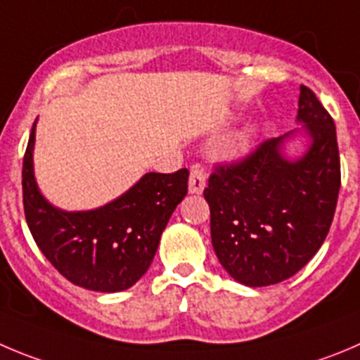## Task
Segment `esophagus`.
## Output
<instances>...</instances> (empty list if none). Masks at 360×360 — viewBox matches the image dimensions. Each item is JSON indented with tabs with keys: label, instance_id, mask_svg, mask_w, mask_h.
Wrapping results in <instances>:
<instances>
[{
	"label": "esophagus",
	"instance_id": "34e87169",
	"mask_svg": "<svg viewBox=\"0 0 360 360\" xmlns=\"http://www.w3.org/2000/svg\"><path fill=\"white\" fill-rule=\"evenodd\" d=\"M206 188V172L200 165H193L190 170V181H188V190L190 193H202Z\"/></svg>",
	"mask_w": 360,
	"mask_h": 360
}]
</instances>
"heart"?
Returning <instances> with one entry per match:
<instances>
[{
  "label": "heart",
  "instance_id": "obj_1",
  "mask_svg": "<svg viewBox=\"0 0 360 360\" xmlns=\"http://www.w3.org/2000/svg\"><path fill=\"white\" fill-rule=\"evenodd\" d=\"M254 134H256V129H254V127H247V129L240 134V147L247 149V147L250 146L252 139H254Z\"/></svg>",
  "mask_w": 360,
  "mask_h": 360
}]
</instances>
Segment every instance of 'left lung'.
Instances as JSON below:
<instances>
[{"label":"left lung","mask_w":360,"mask_h":360,"mask_svg":"<svg viewBox=\"0 0 360 360\" xmlns=\"http://www.w3.org/2000/svg\"><path fill=\"white\" fill-rule=\"evenodd\" d=\"M297 122L304 126L266 140L240 163L217 167L204 190L214 254L245 286L293 277L330 229L341 186L335 124L304 85ZM298 136L308 139V149L291 160L283 149Z\"/></svg>","instance_id":"1"}]
</instances>
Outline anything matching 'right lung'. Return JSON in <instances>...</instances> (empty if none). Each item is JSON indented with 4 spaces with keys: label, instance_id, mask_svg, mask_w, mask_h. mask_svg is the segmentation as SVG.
<instances>
[{
    "label": "right lung",
    "instance_id": "obj_1",
    "mask_svg": "<svg viewBox=\"0 0 360 360\" xmlns=\"http://www.w3.org/2000/svg\"><path fill=\"white\" fill-rule=\"evenodd\" d=\"M35 126L37 120L22 160V204L33 240L49 263L76 286L101 293L127 290L149 270L161 233L186 195L190 172H149L104 206L63 211L37 186Z\"/></svg>",
    "mask_w": 360,
    "mask_h": 360
}]
</instances>
